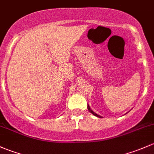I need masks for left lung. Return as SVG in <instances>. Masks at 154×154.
<instances>
[{
  "instance_id": "obj_1",
  "label": "left lung",
  "mask_w": 154,
  "mask_h": 154,
  "mask_svg": "<svg viewBox=\"0 0 154 154\" xmlns=\"http://www.w3.org/2000/svg\"><path fill=\"white\" fill-rule=\"evenodd\" d=\"M88 111H90V112H91V114H94V116H97V117L102 118V116H101L98 115V114H96V113H94V111H92V110H91V108H90V107H89V106H88Z\"/></svg>"
}]
</instances>
